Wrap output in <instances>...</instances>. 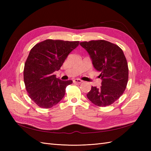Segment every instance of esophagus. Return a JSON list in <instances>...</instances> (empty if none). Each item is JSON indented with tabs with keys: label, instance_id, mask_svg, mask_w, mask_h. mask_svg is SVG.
Masks as SVG:
<instances>
[{
	"label": "esophagus",
	"instance_id": "34e87169",
	"mask_svg": "<svg viewBox=\"0 0 151 151\" xmlns=\"http://www.w3.org/2000/svg\"><path fill=\"white\" fill-rule=\"evenodd\" d=\"M73 82L74 83H78V84H81V83L83 82V81H81V80H80V79H75V80H73Z\"/></svg>",
	"mask_w": 151,
	"mask_h": 151
}]
</instances>
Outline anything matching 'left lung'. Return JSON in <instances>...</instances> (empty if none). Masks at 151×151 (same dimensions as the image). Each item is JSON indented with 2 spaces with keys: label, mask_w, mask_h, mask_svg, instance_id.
<instances>
[{
  "label": "left lung",
  "mask_w": 151,
  "mask_h": 151,
  "mask_svg": "<svg viewBox=\"0 0 151 151\" xmlns=\"http://www.w3.org/2000/svg\"><path fill=\"white\" fill-rule=\"evenodd\" d=\"M87 50L95 69L100 73L101 88L92 86L88 99L101 107L111 105L123 95L129 79V68L123 50L117 45L105 40L80 43Z\"/></svg>",
  "instance_id": "1"
}]
</instances>
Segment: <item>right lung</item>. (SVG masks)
Returning a JSON list of instances; mask_svg holds the SVG:
<instances>
[{
    "mask_svg": "<svg viewBox=\"0 0 151 151\" xmlns=\"http://www.w3.org/2000/svg\"><path fill=\"white\" fill-rule=\"evenodd\" d=\"M79 41L47 40L36 44L28 54L24 67V82L30 98L38 106L50 108L62 100L73 81H61L58 70Z\"/></svg>",
    "mask_w": 151,
    "mask_h": 151,
    "instance_id": "right-lung-1",
    "label": "right lung"
}]
</instances>
